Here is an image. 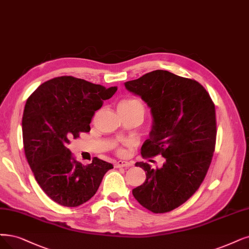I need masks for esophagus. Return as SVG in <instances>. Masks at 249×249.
I'll use <instances>...</instances> for the list:
<instances>
[{"label": "esophagus", "instance_id": "34e87169", "mask_svg": "<svg viewBox=\"0 0 249 249\" xmlns=\"http://www.w3.org/2000/svg\"><path fill=\"white\" fill-rule=\"evenodd\" d=\"M115 166L117 167V168H122V167H130V166H132V162H128V161H122V160H120V161H118V162H116V164H115Z\"/></svg>", "mask_w": 249, "mask_h": 249}]
</instances>
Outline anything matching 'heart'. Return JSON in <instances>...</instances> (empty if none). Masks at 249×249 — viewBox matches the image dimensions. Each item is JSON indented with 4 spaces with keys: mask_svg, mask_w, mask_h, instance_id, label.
Listing matches in <instances>:
<instances>
[{
    "mask_svg": "<svg viewBox=\"0 0 249 249\" xmlns=\"http://www.w3.org/2000/svg\"><path fill=\"white\" fill-rule=\"evenodd\" d=\"M118 108H122L127 112H139L140 114L144 115V107L141 100L136 98H128L120 103ZM118 153H122V149L118 148Z\"/></svg>",
    "mask_w": 249,
    "mask_h": 249,
    "instance_id": "heart-1",
    "label": "heart"
}]
</instances>
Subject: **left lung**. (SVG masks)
I'll list each match as a JSON object with an SVG mask.
<instances>
[{
  "label": "left lung",
  "instance_id": "left-lung-1",
  "mask_svg": "<svg viewBox=\"0 0 249 249\" xmlns=\"http://www.w3.org/2000/svg\"><path fill=\"white\" fill-rule=\"evenodd\" d=\"M125 87L151 107L153 126L142 156L166 160L160 169L137 162L146 178L132 194L152 213H168L194 195L206 177L216 140L214 104L197 81L163 70L128 81Z\"/></svg>",
  "mask_w": 249,
  "mask_h": 249
}]
</instances>
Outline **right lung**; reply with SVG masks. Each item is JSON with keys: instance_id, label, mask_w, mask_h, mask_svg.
Listing matches in <instances>:
<instances>
[{"instance_id": "1", "label": "right lung", "mask_w": 249, "mask_h": 249, "mask_svg": "<svg viewBox=\"0 0 249 249\" xmlns=\"http://www.w3.org/2000/svg\"><path fill=\"white\" fill-rule=\"evenodd\" d=\"M117 87L62 76L43 83L27 98L22 117L25 157L36 182L54 202L77 207L95 195L113 165L94 157L83 165L68 144L90 131V122Z\"/></svg>"}]
</instances>
